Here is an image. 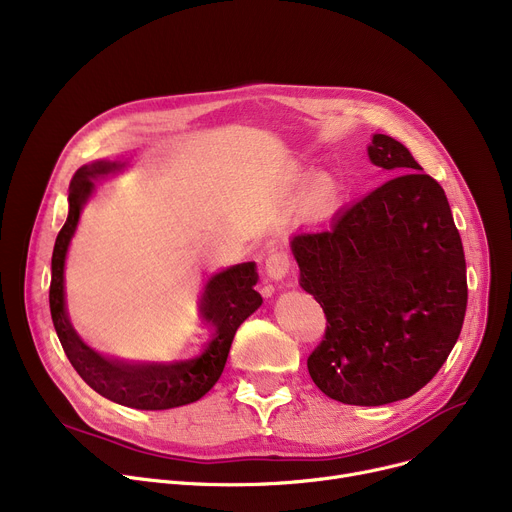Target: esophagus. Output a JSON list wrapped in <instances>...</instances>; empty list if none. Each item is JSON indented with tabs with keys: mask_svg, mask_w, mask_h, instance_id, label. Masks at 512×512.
<instances>
[{
	"mask_svg": "<svg viewBox=\"0 0 512 512\" xmlns=\"http://www.w3.org/2000/svg\"><path fill=\"white\" fill-rule=\"evenodd\" d=\"M264 270H266V275L273 279V281H283L289 275V270H291L289 254L283 252V250H273V252L266 256Z\"/></svg>",
	"mask_w": 512,
	"mask_h": 512,
	"instance_id": "esophagus-1",
	"label": "esophagus"
}]
</instances>
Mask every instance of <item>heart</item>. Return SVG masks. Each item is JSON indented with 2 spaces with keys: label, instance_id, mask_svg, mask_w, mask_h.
<instances>
[{
  "label": "heart",
  "instance_id": "1",
  "mask_svg": "<svg viewBox=\"0 0 512 512\" xmlns=\"http://www.w3.org/2000/svg\"><path fill=\"white\" fill-rule=\"evenodd\" d=\"M293 182H302V175H293ZM337 200V184L333 179L326 175H318L316 179L308 184L306 192H304V210L310 215H318L322 210H326L330 204Z\"/></svg>",
  "mask_w": 512,
  "mask_h": 512
}]
</instances>
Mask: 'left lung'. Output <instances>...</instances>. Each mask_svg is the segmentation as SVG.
Masks as SVG:
<instances>
[{
    "label": "left lung",
    "instance_id": "obj_1",
    "mask_svg": "<svg viewBox=\"0 0 512 512\" xmlns=\"http://www.w3.org/2000/svg\"><path fill=\"white\" fill-rule=\"evenodd\" d=\"M368 157L395 177L328 229L297 233L291 252L326 316L308 357L314 384L345 405L376 407L415 395L446 362L465 320L467 268L436 179L384 134Z\"/></svg>",
    "mask_w": 512,
    "mask_h": 512
}]
</instances>
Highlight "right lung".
I'll use <instances>...</instances> for the list:
<instances>
[{
  "label": "right lung",
  "instance_id": "right-lung-1",
  "mask_svg": "<svg viewBox=\"0 0 512 512\" xmlns=\"http://www.w3.org/2000/svg\"><path fill=\"white\" fill-rule=\"evenodd\" d=\"M124 165L126 163L119 161H97L93 165L80 167L72 177L68 196L70 213L62 231L57 233L51 258V320L70 364L80 374V378L90 388L97 390L101 397L132 409L157 411L182 407L198 401L215 386V382L223 374L235 330L260 308L262 297L254 289L258 281L256 264L244 262L229 266L206 283L200 299V314L204 322L215 328V333L198 357L173 364H132L115 357H105L95 349H90L76 335V330L66 314V252L76 231L80 210L95 190L93 179L119 171Z\"/></svg>",
  "mask_w": 512,
  "mask_h": 512
}]
</instances>
